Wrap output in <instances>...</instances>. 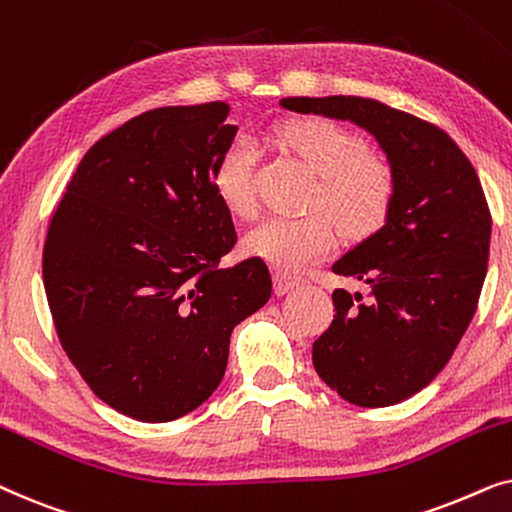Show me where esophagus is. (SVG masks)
Here are the masks:
<instances>
[{
    "mask_svg": "<svg viewBox=\"0 0 512 512\" xmlns=\"http://www.w3.org/2000/svg\"><path fill=\"white\" fill-rule=\"evenodd\" d=\"M299 283H302V278L292 276V274H288V271H276V274H274V290H276V295H285V292L295 290Z\"/></svg>",
    "mask_w": 512,
    "mask_h": 512,
    "instance_id": "1",
    "label": "esophagus"
}]
</instances>
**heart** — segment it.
<instances>
[{
  "label": "heart",
  "instance_id": "b5f03b06",
  "mask_svg": "<svg viewBox=\"0 0 512 512\" xmlns=\"http://www.w3.org/2000/svg\"><path fill=\"white\" fill-rule=\"evenodd\" d=\"M276 140L299 156L316 185L306 206L318 208L297 217L274 215L243 236L250 257L283 271H297L320 260L335 245L337 231L346 238H365L384 227L395 199V175L386 159L365 152L360 135L332 119L302 117L276 128ZM257 147L248 135L231 140L215 166V194L236 217L255 213Z\"/></svg>",
  "mask_w": 512,
  "mask_h": 512
}]
</instances>
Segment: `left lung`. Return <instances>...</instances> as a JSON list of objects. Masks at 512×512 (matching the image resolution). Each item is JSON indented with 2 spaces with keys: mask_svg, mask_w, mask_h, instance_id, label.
Segmentation results:
<instances>
[{
  "mask_svg": "<svg viewBox=\"0 0 512 512\" xmlns=\"http://www.w3.org/2000/svg\"><path fill=\"white\" fill-rule=\"evenodd\" d=\"M281 107L365 128L393 168L384 227L332 264L363 283L365 297L332 292L337 316L311 356L349 403H403L438 377L478 309L492 238L480 177L442 128L379 100L283 98Z\"/></svg>",
  "mask_w": 512,
  "mask_h": 512,
  "instance_id": "8db88e82",
  "label": "left lung"
}]
</instances>
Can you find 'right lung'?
I'll return each instance as SVG.
<instances>
[{"label":"right lung","instance_id":"right-lung-1","mask_svg":"<svg viewBox=\"0 0 512 512\" xmlns=\"http://www.w3.org/2000/svg\"><path fill=\"white\" fill-rule=\"evenodd\" d=\"M227 102L159 107L95 142L44 243V288L60 344L102 403L147 424L206 403L231 330L269 302L257 257L236 245L215 194L231 145Z\"/></svg>","mask_w":512,"mask_h":512}]
</instances>
